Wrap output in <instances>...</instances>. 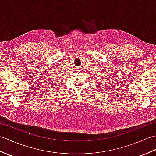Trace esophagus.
Instances as JSON below:
<instances>
[{
	"mask_svg": "<svg viewBox=\"0 0 156 156\" xmlns=\"http://www.w3.org/2000/svg\"><path fill=\"white\" fill-rule=\"evenodd\" d=\"M78 72H81V69L80 68H78Z\"/></svg>",
	"mask_w": 156,
	"mask_h": 156,
	"instance_id": "esophagus-1",
	"label": "esophagus"
}]
</instances>
